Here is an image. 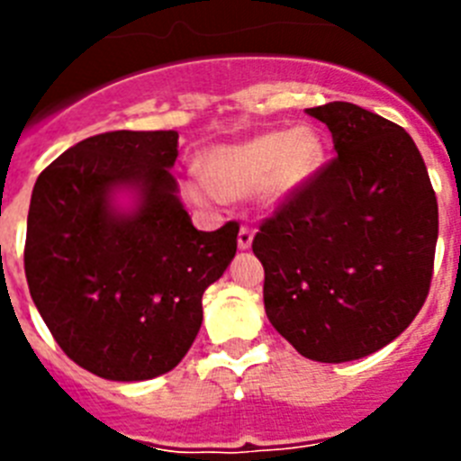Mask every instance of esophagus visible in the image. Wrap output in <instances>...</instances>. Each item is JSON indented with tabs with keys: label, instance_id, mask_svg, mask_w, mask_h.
I'll list each match as a JSON object with an SVG mask.
<instances>
[{
	"label": "esophagus",
	"instance_id": "1",
	"mask_svg": "<svg viewBox=\"0 0 461 461\" xmlns=\"http://www.w3.org/2000/svg\"><path fill=\"white\" fill-rule=\"evenodd\" d=\"M251 242H254V230L249 226H242L238 233V247L240 249H249Z\"/></svg>",
	"mask_w": 461,
	"mask_h": 461
}]
</instances>
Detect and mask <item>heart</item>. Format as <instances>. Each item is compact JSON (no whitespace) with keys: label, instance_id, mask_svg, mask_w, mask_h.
Masks as SVG:
<instances>
[{"label":"heart","instance_id":"1","mask_svg":"<svg viewBox=\"0 0 461 461\" xmlns=\"http://www.w3.org/2000/svg\"><path fill=\"white\" fill-rule=\"evenodd\" d=\"M323 161L321 138L307 129L270 131L249 140L219 145L203 157V173L182 180V194L198 207H217L226 198L258 194L279 203L295 194Z\"/></svg>","mask_w":461,"mask_h":461}]
</instances>
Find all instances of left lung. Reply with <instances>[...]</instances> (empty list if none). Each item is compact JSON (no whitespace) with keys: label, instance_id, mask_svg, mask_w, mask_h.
<instances>
[{"label":"left lung","instance_id":"left-lung-1","mask_svg":"<svg viewBox=\"0 0 461 461\" xmlns=\"http://www.w3.org/2000/svg\"><path fill=\"white\" fill-rule=\"evenodd\" d=\"M335 158L258 223L270 323L300 356L348 362L397 339L434 275L438 205L413 138L356 104L307 108Z\"/></svg>","mask_w":461,"mask_h":461}]
</instances>
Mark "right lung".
Returning a JSON list of instances; mask_svg holds the SVG:
<instances>
[{
    "instance_id": "add662e5",
    "label": "right lung",
    "mask_w": 461,
    "mask_h": 461,
    "mask_svg": "<svg viewBox=\"0 0 461 461\" xmlns=\"http://www.w3.org/2000/svg\"><path fill=\"white\" fill-rule=\"evenodd\" d=\"M175 131L85 138L36 180L24 275L50 335L108 381H148L180 365L203 323V293L238 251V221L195 230L177 201ZM133 185L131 215L109 191Z\"/></svg>"
}]
</instances>
